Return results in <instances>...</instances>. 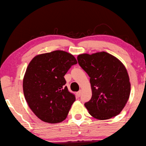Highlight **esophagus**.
<instances>
[{
	"label": "esophagus",
	"instance_id": "esophagus-1",
	"mask_svg": "<svg viewBox=\"0 0 146 146\" xmlns=\"http://www.w3.org/2000/svg\"><path fill=\"white\" fill-rule=\"evenodd\" d=\"M81 94H82V91H81V90H80V91L76 92V96H77V97H80Z\"/></svg>",
	"mask_w": 146,
	"mask_h": 146
}]
</instances>
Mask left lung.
<instances>
[{"mask_svg":"<svg viewBox=\"0 0 146 146\" xmlns=\"http://www.w3.org/2000/svg\"><path fill=\"white\" fill-rule=\"evenodd\" d=\"M79 65L90 77L92 97L85 107L92 117L105 120L123 109L130 94V82L120 60L105 52L77 57Z\"/></svg>","mask_w":146,"mask_h":146,"instance_id":"1","label":"left lung"}]
</instances>
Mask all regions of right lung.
<instances>
[{
  "instance_id": "obj_1",
  "label": "right lung",
  "mask_w": 146,
  "mask_h": 146,
  "mask_svg": "<svg viewBox=\"0 0 146 146\" xmlns=\"http://www.w3.org/2000/svg\"><path fill=\"white\" fill-rule=\"evenodd\" d=\"M76 64L73 55L62 50L38 55L29 63L23 80V94L41 121L58 123L67 117L75 96L65 86L64 76Z\"/></svg>"
}]
</instances>
